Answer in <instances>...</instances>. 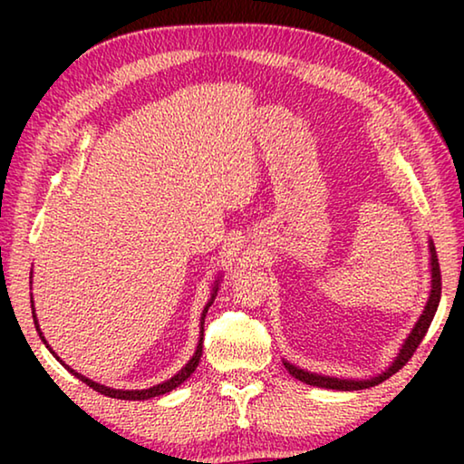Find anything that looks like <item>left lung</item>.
<instances>
[{"label":"left lung","mask_w":464,"mask_h":464,"mask_svg":"<svg viewBox=\"0 0 464 464\" xmlns=\"http://www.w3.org/2000/svg\"><path fill=\"white\" fill-rule=\"evenodd\" d=\"M428 249H430V295L426 301V307H423L420 319L415 321L413 329L410 335L405 337V342L399 348L397 356L392 358V362L384 368L382 372L368 376V379H343V376H327V374H319V372H311L304 371V368L296 366L288 360H282V364L288 371V374H293L295 379L313 384V387H321V389H335V391H360V389H368L374 387V384H381L382 381H387L389 376L395 374L399 368H403L407 364V360L413 356V352L418 350V345L421 343L423 335H426L428 327L434 319L436 311H438V303H440V295H442V278H440V264H438V256H436V247L434 241L428 239Z\"/></svg>","instance_id":"left-lung-1"}]
</instances>
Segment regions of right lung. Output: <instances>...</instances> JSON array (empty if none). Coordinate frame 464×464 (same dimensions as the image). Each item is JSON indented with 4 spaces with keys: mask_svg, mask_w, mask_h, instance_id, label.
I'll list each match as a JSON object with an SVG mask.
<instances>
[{
    "mask_svg": "<svg viewBox=\"0 0 464 464\" xmlns=\"http://www.w3.org/2000/svg\"><path fill=\"white\" fill-rule=\"evenodd\" d=\"M221 278H223V276H217V278H215V282H213V290H210V298H208V303L204 304V309H202V315H200V337H198V343H196V350H194L192 358L188 360V362H186V366L182 368V371H178L174 376H171V379L163 381V382H160V384H153V387H149V389H112V387H106V384H100V382H96V381L88 379V376H83L82 372L73 371L72 366L63 362V360L57 356V352H54V350L51 348V345H49V342L44 340V335H43V332H41V325H38V317H36V311H34V301H30V303H33V319H34V327H36L38 335H41L43 343L46 345V348H49L51 354H53L54 358H57V362H61V366H65L67 371L75 376V379H80L82 382L88 384V387H92L93 391L102 392V395H106V397H112V399H124V401H145V399L160 397V395H166V392H169V391H174L176 387H179V384H182V382L188 379V376H190V374L196 371V366H198V362H200V356H202L204 317H207L208 307H210V304H213V301H215L217 290H218V285H221Z\"/></svg>",
    "mask_w": 464,
    "mask_h": 464,
    "instance_id": "obj_1",
    "label": "right lung"
}]
</instances>
